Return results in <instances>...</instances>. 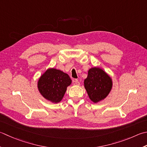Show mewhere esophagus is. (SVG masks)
<instances>
[{
	"label": "esophagus",
	"instance_id": "esophagus-1",
	"mask_svg": "<svg viewBox=\"0 0 147 147\" xmlns=\"http://www.w3.org/2000/svg\"><path fill=\"white\" fill-rule=\"evenodd\" d=\"M73 83H74V85H80V82L78 80H73Z\"/></svg>",
	"mask_w": 147,
	"mask_h": 147
}]
</instances>
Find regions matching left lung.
<instances>
[{
    "instance_id": "obj_1",
    "label": "left lung",
    "mask_w": 147,
    "mask_h": 147,
    "mask_svg": "<svg viewBox=\"0 0 147 147\" xmlns=\"http://www.w3.org/2000/svg\"><path fill=\"white\" fill-rule=\"evenodd\" d=\"M84 87L90 99L94 103L104 100L112 89L111 78L98 67H92L88 71V76L84 80Z\"/></svg>"
}]
</instances>
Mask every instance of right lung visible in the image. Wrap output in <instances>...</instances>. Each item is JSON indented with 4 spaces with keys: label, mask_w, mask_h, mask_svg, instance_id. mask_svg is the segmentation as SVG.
<instances>
[{
    "label": "right lung",
    "mask_w": 147,
    "mask_h": 147,
    "mask_svg": "<svg viewBox=\"0 0 147 147\" xmlns=\"http://www.w3.org/2000/svg\"><path fill=\"white\" fill-rule=\"evenodd\" d=\"M71 82L67 74L55 68H49L39 78L37 88L45 99L57 104L61 101Z\"/></svg>",
    "instance_id": "right-lung-1"
}]
</instances>
